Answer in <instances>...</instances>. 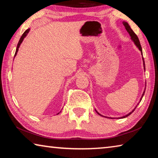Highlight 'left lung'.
Listing matches in <instances>:
<instances>
[{"mask_svg": "<svg viewBox=\"0 0 158 158\" xmlns=\"http://www.w3.org/2000/svg\"><path fill=\"white\" fill-rule=\"evenodd\" d=\"M123 25L125 26V29H126L127 31L128 32V33H129V34H130V35L131 36V38H132V40L134 41V42H135V44H136V46H137V47L139 48V50L141 51V53H142V49H141V44H140V42H139V38H138L137 35H136L135 33H134V31L132 30V28H130V26H129V24H128V23H127V22H123ZM143 60L144 69H145V63H144V60H143ZM143 95H144V92H143V93L142 96H141V98L140 101L141 100V99H142V98H143ZM136 107H137V106H136ZM135 109H134V110H133L132 112H130V114H128L127 115H126V116H125L122 117V118H125V117L128 116H129V115H130L131 114H132L134 111H135ZM97 113H98V114H100L98 113V111H97ZM100 116H101V115H100Z\"/></svg>", "mask_w": 158, "mask_h": 158, "instance_id": "left-lung-1", "label": "left lung"}]
</instances>
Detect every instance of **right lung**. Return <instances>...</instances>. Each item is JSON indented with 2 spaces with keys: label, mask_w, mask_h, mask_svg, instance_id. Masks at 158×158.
<instances>
[{
  "label": "right lung",
  "mask_w": 158,
  "mask_h": 158,
  "mask_svg": "<svg viewBox=\"0 0 158 158\" xmlns=\"http://www.w3.org/2000/svg\"><path fill=\"white\" fill-rule=\"evenodd\" d=\"M29 31H30V29H27V30H26V31L24 32V33H23L22 36L21 37V38H20V40H19V42H18V44H17V49H16V52H15V56L17 55V52H18V50H19V48L20 44H21V42H23V39H24V37L26 36V35H27V34L28 33Z\"/></svg>",
  "instance_id": "1"
}]
</instances>
